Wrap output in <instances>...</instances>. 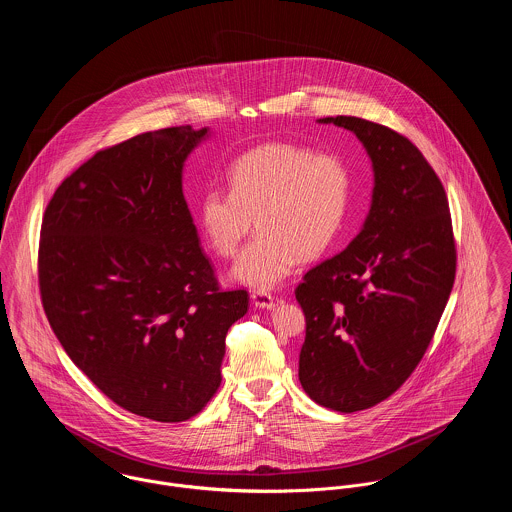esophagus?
Wrapping results in <instances>:
<instances>
[{"label":"esophagus","mask_w":512,"mask_h":512,"mask_svg":"<svg viewBox=\"0 0 512 512\" xmlns=\"http://www.w3.org/2000/svg\"><path fill=\"white\" fill-rule=\"evenodd\" d=\"M252 303L258 307V309H272L276 305L272 293L264 292V290H258V292H252Z\"/></svg>","instance_id":"esophagus-1"}]
</instances>
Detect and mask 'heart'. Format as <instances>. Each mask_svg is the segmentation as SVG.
<instances>
[{"mask_svg": "<svg viewBox=\"0 0 512 512\" xmlns=\"http://www.w3.org/2000/svg\"><path fill=\"white\" fill-rule=\"evenodd\" d=\"M228 187L203 193L201 232L217 256L228 258L254 219L258 234L230 276L254 290H272L292 274L299 258L313 260L333 244L349 211L353 179L339 155L264 144L230 165Z\"/></svg>", "mask_w": 512, "mask_h": 512, "instance_id": "b5f03b06", "label": "heart"}]
</instances>
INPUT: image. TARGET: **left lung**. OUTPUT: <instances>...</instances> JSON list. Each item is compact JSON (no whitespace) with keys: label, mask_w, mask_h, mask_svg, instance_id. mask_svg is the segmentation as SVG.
Wrapping results in <instances>:
<instances>
[{"label":"left lung","mask_w":512,"mask_h":512,"mask_svg":"<svg viewBox=\"0 0 512 512\" xmlns=\"http://www.w3.org/2000/svg\"><path fill=\"white\" fill-rule=\"evenodd\" d=\"M317 122L353 132L374 173L361 232L295 290L307 325L299 382L351 414L386 400L422 361L453 288L455 242L443 185L408 138L355 116Z\"/></svg>","instance_id":"left-lung-1"}]
</instances>
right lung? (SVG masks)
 Instances as JSON below:
<instances>
[{
  "mask_svg": "<svg viewBox=\"0 0 512 512\" xmlns=\"http://www.w3.org/2000/svg\"><path fill=\"white\" fill-rule=\"evenodd\" d=\"M191 126L98 151L47 205L39 288L63 349L112 402L155 422L199 414L220 384L224 339L248 311L222 292L183 195Z\"/></svg>",
  "mask_w": 512,
  "mask_h": 512,
  "instance_id": "1",
  "label": "right lung"
}]
</instances>
